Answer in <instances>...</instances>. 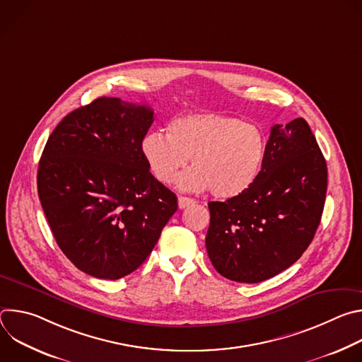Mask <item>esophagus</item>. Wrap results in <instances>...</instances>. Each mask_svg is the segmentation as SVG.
Here are the masks:
<instances>
[{
    "label": "esophagus",
    "instance_id": "obj_1",
    "mask_svg": "<svg viewBox=\"0 0 362 362\" xmlns=\"http://www.w3.org/2000/svg\"><path fill=\"white\" fill-rule=\"evenodd\" d=\"M177 203H179V208H180V209H185V208H189V206L194 204L196 202H194V199H192V197L179 196V199H177Z\"/></svg>",
    "mask_w": 362,
    "mask_h": 362
}]
</instances>
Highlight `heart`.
<instances>
[{"mask_svg": "<svg viewBox=\"0 0 362 362\" xmlns=\"http://www.w3.org/2000/svg\"><path fill=\"white\" fill-rule=\"evenodd\" d=\"M264 132L236 117L193 113L175 117L162 132L148 133L141 143L144 159L158 180L170 185L186 168L179 186L200 192L211 189L218 199L246 192L259 176L265 156Z\"/></svg>", "mask_w": 362, "mask_h": 362, "instance_id": "b5f03b06", "label": "heart"}]
</instances>
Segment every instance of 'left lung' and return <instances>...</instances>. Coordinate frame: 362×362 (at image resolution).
<instances>
[{"label": "left lung", "instance_id": "left-lung-1", "mask_svg": "<svg viewBox=\"0 0 362 362\" xmlns=\"http://www.w3.org/2000/svg\"><path fill=\"white\" fill-rule=\"evenodd\" d=\"M327 162L308 123L275 124L255 183L226 202H209L206 249L215 269L256 284L295 264L313 242L327 194Z\"/></svg>", "mask_w": 362, "mask_h": 362}]
</instances>
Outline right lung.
Segmentation results:
<instances>
[{"label": "right lung", "mask_w": 362, "mask_h": 362, "mask_svg": "<svg viewBox=\"0 0 362 362\" xmlns=\"http://www.w3.org/2000/svg\"><path fill=\"white\" fill-rule=\"evenodd\" d=\"M153 120L146 105L100 97L67 115L42 150L37 187L51 232L94 278L136 271L177 211L141 150Z\"/></svg>", "instance_id": "1"}]
</instances>
